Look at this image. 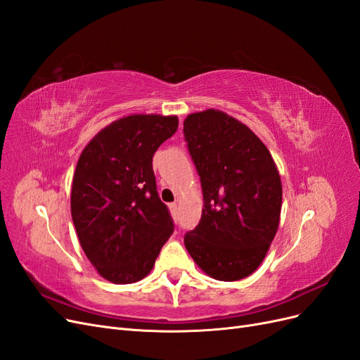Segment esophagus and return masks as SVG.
<instances>
[{
  "label": "esophagus",
  "instance_id": "obj_1",
  "mask_svg": "<svg viewBox=\"0 0 360 360\" xmlns=\"http://www.w3.org/2000/svg\"><path fill=\"white\" fill-rule=\"evenodd\" d=\"M168 208H169V212H171V214L172 216H177V204L176 202H172V204H168Z\"/></svg>",
  "mask_w": 360,
  "mask_h": 360
}]
</instances>
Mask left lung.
I'll use <instances>...</instances> for the list:
<instances>
[{"mask_svg":"<svg viewBox=\"0 0 360 360\" xmlns=\"http://www.w3.org/2000/svg\"><path fill=\"white\" fill-rule=\"evenodd\" d=\"M183 127L204 195L201 221L184 235L186 250L212 278L249 277L278 229L277 165L249 127L220 110L192 113Z\"/></svg>","mask_w":360,"mask_h":360,"instance_id":"1","label":"left lung"}]
</instances>
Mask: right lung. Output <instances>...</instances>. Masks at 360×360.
I'll list each match as a JSON object with an SVG mask.
<instances>
[{
    "label": "right lung",
    "mask_w": 360,
    "mask_h": 360,
    "mask_svg": "<svg viewBox=\"0 0 360 360\" xmlns=\"http://www.w3.org/2000/svg\"><path fill=\"white\" fill-rule=\"evenodd\" d=\"M177 128V116L129 115L98 132L79 158L71 217L86 257L111 283L143 280L174 231L152 160Z\"/></svg>",
    "instance_id": "1"
}]
</instances>
